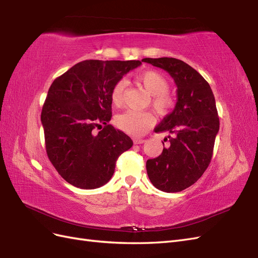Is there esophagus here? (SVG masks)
Wrapping results in <instances>:
<instances>
[{"label":"esophagus","mask_w":258,"mask_h":258,"mask_svg":"<svg viewBox=\"0 0 258 258\" xmlns=\"http://www.w3.org/2000/svg\"><path fill=\"white\" fill-rule=\"evenodd\" d=\"M144 142H145L144 139H135V140H134V143H135V144H142V143H144Z\"/></svg>","instance_id":"1"}]
</instances>
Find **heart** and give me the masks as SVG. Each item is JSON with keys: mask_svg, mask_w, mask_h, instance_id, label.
<instances>
[{"mask_svg": "<svg viewBox=\"0 0 258 258\" xmlns=\"http://www.w3.org/2000/svg\"><path fill=\"white\" fill-rule=\"evenodd\" d=\"M137 82L153 96V106L159 115H166L173 106V100L167 92L169 82L165 76L156 71H145L137 76ZM126 81L119 80L111 91L112 103L115 106H121L123 102V91ZM116 126L128 135L139 137L144 135L154 123V117L148 112L126 111L116 117Z\"/></svg>", "mask_w": 258, "mask_h": 258, "instance_id": "b5f03b06", "label": "heart"}]
</instances>
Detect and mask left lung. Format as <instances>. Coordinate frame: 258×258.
Instances as JSON below:
<instances>
[{
	"label": "left lung",
	"mask_w": 258,
	"mask_h": 258,
	"mask_svg": "<svg viewBox=\"0 0 258 258\" xmlns=\"http://www.w3.org/2000/svg\"><path fill=\"white\" fill-rule=\"evenodd\" d=\"M142 61L165 70L177 87L174 110L155 128L169 132V146L163 144L161 155L146 161L147 175L159 190L182 191L198 181L212 158L220 129L215 98L209 83L184 61L168 57Z\"/></svg>",
	"instance_id": "left-lung-1"
}]
</instances>
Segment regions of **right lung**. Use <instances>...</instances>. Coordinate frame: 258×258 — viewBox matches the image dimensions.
<instances>
[{
  "mask_svg": "<svg viewBox=\"0 0 258 258\" xmlns=\"http://www.w3.org/2000/svg\"><path fill=\"white\" fill-rule=\"evenodd\" d=\"M139 60H85L57 77L43 105L46 153L68 183L93 189L110 181L119 156L134 142L108 124L111 91ZM102 128L98 134L95 129Z\"/></svg>",
  "mask_w": 258,
  "mask_h": 258,
  "instance_id": "obj_1",
  "label": "right lung"
}]
</instances>
